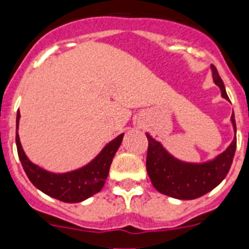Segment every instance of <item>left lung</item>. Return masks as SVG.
<instances>
[{
	"label": "left lung",
	"instance_id": "8db88e82",
	"mask_svg": "<svg viewBox=\"0 0 249 249\" xmlns=\"http://www.w3.org/2000/svg\"><path fill=\"white\" fill-rule=\"evenodd\" d=\"M213 72V81L222 91V96L230 100L224 89L223 81L219 77L214 66H211ZM231 121L236 131V120L232 114ZM148 148H147V173L156 190L162 195L169 196L177 199H195L202 197L223 181L230 172L234 152H236V138L233 140L223 153L206 163H186L176 160L155 141L149 135Z\"/></svg>",
	"mask_w": 249,
	"mask_h": 249
}]
</instances>
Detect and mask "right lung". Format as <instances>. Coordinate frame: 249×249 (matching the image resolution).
Listing matches in <instances>:
<instances>
[{"mask_svg": "<svg viewBox=\"0 0 249 249\" xmlns=\"http://www.w3.org/2000/svg\"><path fill=\"white\" fill-rule=\"evenodd\" d=\"M18 120L19 112H17L16 128H18ZM122 138L123 135L114 138L87 166L73 172L61 173V175L47 172L32 163L26 157L25 152L22 149L18 133H16V144L22 167L25 169L28 179L32 182L35 187L58 201L66 202V203H77V202H82L89 198L91 196L96 195L102 190L108 176L112 160L118 147L121 146Z\"/></svg>", "mask_w": 249, "mask_h": 249, "instance_id": "obj_1", "label": "right lung"}]
</instances>
